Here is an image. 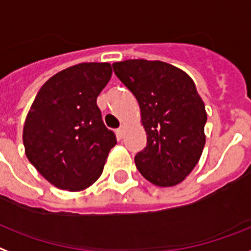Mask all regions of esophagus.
Returning a JSON list of instances; mask_svg holds the SVG:
<instances>
[{
	"label": "esophagus",
	"instance_id": "34e87169",
	"mask_svg": "<svg viewBox=\"0 0 251 251\" xmlns=\"http://www.w3.org/2000/svg\"><path fill=\"white\" fill-rule=\"evenodd\" d=\"M118 136H119V137H123L124 136V127H120V128H118Z\"/></svg>",
	"mask_w": 251,
	"mask_h": 251
}]
</instances>
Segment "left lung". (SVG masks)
<instances>
[{
    "instance_id": "obj_1",
    "label": "left lung",
    "mask_w": 251,
    "mask_h": 251,
    "mask_svg": "<svg viewBox=\"0 0 251 251\" xmlns=\"http://www.w3.org/2000/svg\"><path fill=\"white\" fill-rule=\"evenodd\" d=\"M116 77L136 97L147 147L136 168L151 183H180L198 164L205 144L207 112L191 77L164 61L126 60L112 64Z\"/></svg>"
}]
</instances>
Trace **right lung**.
<instances>
[{
    "mask_svg": "<svg viewBox=\"0 0 251 251\" xmlns=\"http://www.w3.org/2000/svg\"><path fill=\"white\" fill-rule=\"evenodd\" d=\"M112 75L108 63L73 65L48 79L23 127L26 156L50 183L81 191L103 172L115 133L104 126L97 97Z\"/></svg>",
    "mask_w": 251,
    "mask_h": 251,
    "instance_id": "1",
    "label": "right lung"
}]
</instances>
